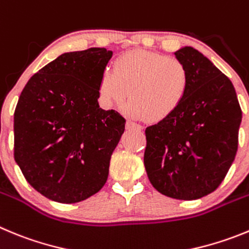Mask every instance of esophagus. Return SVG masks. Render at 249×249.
<instances>
[{
	"label": "esophagus",
	"instance_id": "34e87169",
	"mask_svg": "<svg viewBox=\"0 0 249 249\" xmlns=\"http://www.w3.org/2000/svg\"><path fill=\"white\" fill-rule=\"evenodd\" d=\"M127 128H131V129H142L143 127L141 126L140 123L134 122V121H127Z\"/></svg>",
	"mask_w": 249,
	"mask_h": 249
}]
</instances>
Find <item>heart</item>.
<instances>
[{"instance_id": "b5f03b06", "label": "heart", "mask_w": 249, "mask_h": 249, "mask_svg": "<svg viewBox=\"0 0 249 249\" xmlns=\"http://www.w3.org/2000/svg\"><path fill=\"white\" fill-rule=\"evenodd\" d=\"M189 71L174 56L133 50L116 59L112 70L101 75L99 91L107 106L122 104L133 117L159 121L172 115L188 92Z\"/></svg>"}]
</instances>
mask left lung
<instances>
[{"label": "left lung", "mask_w": 249, "mask_h": 249, "mask_svg": "<svg viewBox=\"0 0 249 249\" xmlns=\"http://www.w3.org/2000/svg\"><path fill=\"white\" fill-rule=\"evenodd\" d=\"M175 56L189 71L188 92L172 115L145 128L144 166L154 189L177 200L215 191L238 148L242 109L231 80L191 47Z\"/></svg>", "instance_id": "8db88e82"}]
</instances>
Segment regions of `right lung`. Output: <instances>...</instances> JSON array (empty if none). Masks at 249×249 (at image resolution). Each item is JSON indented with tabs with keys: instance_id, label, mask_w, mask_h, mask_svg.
<instances>
[{
	"instance_id": "obj_1",
	"label": "right lung",
	"mask_w": 249,
	"mask_h": 249,
	"mask_svg": "<svg viewBox=\"0 0 249 249\" xmlns=\"http://www.w3.org/2000/svg\"><path fill=\"white\" fill-rule=\"evenodd\" d=\"M112 56L105 48L61 54L34 74L15 109L13 156L27 181L53 201L95 195L126 120L100 108L99 84Z\"/></svg>"
}]
</instances>
